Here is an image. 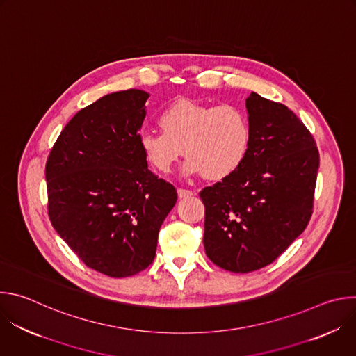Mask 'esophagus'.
Instances as JSON below:
<instances>
[{
	"label": "esophagus",
	"mask_w": 356,
	"mask_h": 356,
	"mask_svg": "<svg viewBox=\"0 0 356 356\" xmlns=\"http://www.w3.org/2000/svg\"><path fill=\"white\" fill-rule=\"evenodd\" d=\"M177 194L180 198H186V197H190V195H194V191L191 190H186V188H179L177 190Z\"/></svg>",
	"instance_id": "esophagus-1"
}]
</instances>
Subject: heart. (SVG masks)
I'll return each instance as SVG.
<instances>
[{"label": "heart", "instance_id": "b5f03b06", "mask_svg": "<svg viewBox=\"0 0 356 356\" xmlns=\"http://www.w3.org/2000/svg\"><path fill=\"white\" fill-rule=\"evenodd\" d=\"M161 131H145L139 145L147 162L161 173H170L184 152L183 170L221 180L245 162L250 127L242 111L232 106L202 104L179 99L158 118Z\"/></svg>", "mask_w": 356, "mask_h": 356}]
</instances>
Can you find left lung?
<instances>
[{
	"instance_id": "1",
	"label": "left lung",
	"mask_w": 356,
	"mask_h": 356,
	"mask_svg": "<svg viewBox=\"0 0 356 356\" xmlns=\"http://www.w3.org/2000/svg\"><path fill=\"white\" fill-rule=\"evenodd\" d=\"M245 106L250 127L245 162L200 193L207 257L234 273L272 264L306 229L320 166L313 135L291 110L253 91Z\"/></svg>"
}]
</instances>
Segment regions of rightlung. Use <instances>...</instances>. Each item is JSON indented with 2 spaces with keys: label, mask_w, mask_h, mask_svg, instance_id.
Wrapping results in <instances>:
<instances>
[{
  "label": "right lung",
  "mask_w": 356,
  "mask_h": 356,
  "mask_svg": "<svg viewBox=\"0 0 356 356\" xmlns=\"http://www.w3.org/2000/svg\"><path fill=\"white\" fill-rule=\"evenodd\" d=\"M147 98L138 88L98 98L69 121L46 162L50 222L88 268L111 277L154 262L177 201L139 145Z\"/></svg>",
  "instance_id": "obj_1"
}]
</instances>
